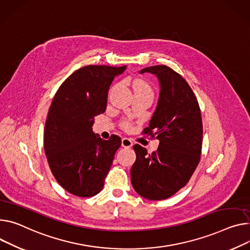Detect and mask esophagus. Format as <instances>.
I'll use <instances>...</instances> for the list:
<instances>
[{"instance_id":"34e87169","label":"esophagus","mask_w":250,"mask_h":250,"mask_svg":"<svg viewBox=\"0 0 250 250\" xmlns=\"http://www.w3.org/2000/svg\"><path fill=\"white\" fill-rule=\"evenodd\" d=\"M121 145H122V147H124V148H130V147L133 146V142H132L130 139H128V138H122V143H121Z\"/></svg>"}]
</instances>
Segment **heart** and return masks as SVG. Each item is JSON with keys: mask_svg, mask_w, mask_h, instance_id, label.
<instances>
[{"mask_svg": "<svg viewBox=\"0 0 250 250\" xmlns=\"http://www.w3.org/2000/svg\"><path fill=\"white\" fill-rule=\"evenodd\" d=\"M133 88H134V90H135V91H143V92L151 93V89H150L149 85H148L145 81H143V80H136V81H134V83H133ZM123 126H124V128H126V129H128V128L130 127L129 123H124Z\"/></svg>", "mask_w": 250, "mask_h": 250, "instance_id": "b5f03b06", "label": "heart"}]
</instances>
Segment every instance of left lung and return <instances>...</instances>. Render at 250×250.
I'll return each mask as SVG.
<instances>
[{
	"mask_svg": "<svg viewBox=\"0 0 250 250\" xmlns=\"http://www.w3.org/2000/svg\"><path fill=\"white\" fill-rule=\"evenodd\" d=\"M155 75L160 93L156 110L144 129L159 140L156 151L133 146L136 161L131 182L137 193L149 200L166 199L184 187L195 171L201 155L203 127L195 95L182 77L165 65L140 71Z\"/></svg>",
	"mask_w": 250,
	"mask_h": 250,
	"instance_id": "1",
	"label": "left lung"
}]
</instances>
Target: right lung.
Instances as JSON below:
<instances>
[{
    "label": "right lung",
    "instance_id": "right-lung-1",
    "mask_svg": "<svg viewBox=\"0 0 250 250\" xmlns=\"http://www.w3.org/2000/svg\"><path fill=\"white\" fill-rule=\"evenodd\" d=\"M125 69L105 65L80 68L53 98L44 131L45 154L57 182L76 196L99 193L121 146L119 136L104 140L92 126L94 117L106 110L112 81Z\"/></svg>",
    "mask_w": 250,
    "mask_h": 250
}]
</instances>
